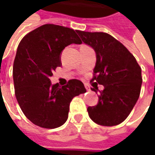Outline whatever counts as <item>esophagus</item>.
Segmentation results:
<instances>
[{
  "label": "esophagus",
  "mask_w": 155,
  "mask_h": 155,
  "mask_svg": "<svg viewBox=\"0 0 155 155\" xmlns=\"http://www.w3.org/2000/svg\"><path fill=\"white\" fill-rule=\"evenodd\" d=\"M84 87H85V89H86L87 91H90V90H91V87H90V85H89V84H84Z\"/></svg>",
  "instance_id": "34e87169"
}]
</instances>
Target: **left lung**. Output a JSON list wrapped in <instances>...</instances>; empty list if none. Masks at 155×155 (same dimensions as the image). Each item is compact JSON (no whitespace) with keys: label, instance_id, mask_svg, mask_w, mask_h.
<instances>
[{"label":"left lung","instance_id":"1","mask_svg":"<svg viewBox=\"0 0 155 155\" xmlns=\"http://www.w3.org/2000/svg\"><path fill=\"white\" fill-rule=\"evenodd\" d=\"M84 44L94 49L96 63L91 81L104 85L97 94L99 101L89 106L88 114L94 123L114 126L129 116L140 97L142 84L141 68L127 48L113 36L104 32L76 31Z\"/></svg>","mask_w":155,"mask_h":155}]
</instances>
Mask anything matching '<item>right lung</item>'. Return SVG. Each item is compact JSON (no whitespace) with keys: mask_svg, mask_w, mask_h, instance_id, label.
<instances>
[{"mask_svg":"<svg viewBox=\"0 0 155 155\" xmlns=\"http://www.w3.org/2000/svg\"><path fill=\"white\" fill-rule=\"evenodd\" d=\"M73 29L45 24L23 37L17 48L13 81L17 102L26 118L37 126L54 129L68 119L72 99L86 90L79 80L61 87L50 77L61 65L62 51L71 44H81Z\"/></svg>","mask_w":155,"mask_h":155,"instance_id":"1","label":"right lung"}]
</instances>
